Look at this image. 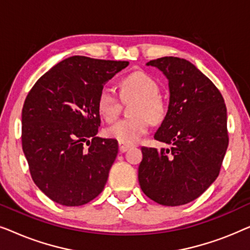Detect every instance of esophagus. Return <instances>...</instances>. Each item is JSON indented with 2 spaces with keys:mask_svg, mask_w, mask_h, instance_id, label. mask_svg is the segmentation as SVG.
<instances>
[{
  "mask_svg": "<svg viewBox=\"0 0 250 250\" xmlns=\"http://www.w3.org/2000/svg\"><path fill=\"white\" fill-rule=\"evenodd\" d=\"M129 148H131V146H129V145H125V143L119 142V151H121V152L127 151Z\"/></svg>",
  "mask_w": 250,
  "mask_h": 250,
  "instance_id": "34e87169",
  "label": "esophagus"
}]
</instances>
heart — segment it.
Segmentation results:
<instances>
[{
    "mask_svg": "<svg viewBox=\"0 0 250 250\" xmlns=\"http://www.w3.org/2000/svg\"><path fill=\"white\" fill-rule=\"evenodd\" d=\"M122 97L138 98L131 112L133 116L121 119L105 129L109 138L131 145L148 131L150 122L158 124L166 115V105L158 97L159 86L149 75L135 71L126 76L121 83ZM98 110L102 118L112 122L119 114V100L114 88L104 86L98 97Z\"/></svg>",
    "mask_w": 250,
    "mask_h": 250,
    "instance_id": "b5f03b06",
    "label": "heart"
}]
</instances>
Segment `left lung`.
<instances>
[{"label": "left lung", "mask_w": 250, "mask_h": 250, "mask_svg": "<svg viewBox=\"0 0 250 250\" xmlns=\"http://www.w3.org/2000/svg\"><path fill=\"white\" fill-rule=\"evenodd\" d=\"M168 81V109L155 133L167 149L142 146L139 183L146 197L181 206L201 196L217 179L229 145L227 107L209 78L186 59L146 62Z\"/></svg>", "instance_id": "obj_1"}]
</instances>
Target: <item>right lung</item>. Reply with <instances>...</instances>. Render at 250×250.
<instances>
[{
    "instance_id": "right-lung-1",
    "label": "right lung",
    "mask_w": 250,
    "mask_h": 250,
    "mask_svg": "<svg viewBox=\"0 0 250 250\" xmlns=\"http://www.w3.org/2000/svg\"><path fill=\"white\" fill-rule=\"evenodd\" d=\"M127 66L128 61L74 56L29 91L21 114L22 150L33 181L51 200L82 206L104 190L118 142L95 136L101 123L98 97Z\"/></svg>"
}]
</instances>
